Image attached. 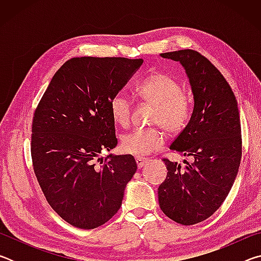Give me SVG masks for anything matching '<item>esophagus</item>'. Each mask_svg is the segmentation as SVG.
Segmentation results:
<instances>
[{"label":"esophagus","instance_id":"esophagus-1","mask_svg":"<svg viewBox=\"0 0 261 261\" xmlns=\"http://www.w3.org/2000/svg\"><path fill=\"white\" fill-rule=\"evenodd\" d=\"M136 162H137V166H138V168L140 169V168H143V167L148 162V159L137 156V158H136Z\"/></svg>","mask_w":261,"mask_h":261}]
</instances>
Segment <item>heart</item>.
Returning a JSON list of instances; mask_svg holds the SVG:
<instances>
[{
  "label": "heart",
  "instance_id": "1",
  "mask_svg": "<svg viewBox=\"0 0 261 261\" xmlns=\"http://www.w3.org/2000/svg\"><path fill=\"white\" fill-rule=\"evenodd\" d=\"M136 93L155 107L153 124L161 125L169 134L183 130L191 114V105L182 87L169 74L154 72L137 84ZM110 115L117 125L125 127L131 118V102L124 92H118L109 102ZM166 135L161 127L135 129L121 139L122 149L132 155H149L162 147Z\"/></svg>",
  "mask_w": 261,
  "mask_h": 261
}]
</instances>
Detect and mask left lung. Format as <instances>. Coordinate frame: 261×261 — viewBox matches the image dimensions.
<instances>
[{
    "label": "left lung",
    "mask_w": 261,
    "mask_h": 261,
    "mask_svg": "<svg viewBox=\"0 0 261 261\" xmlns=\"http://www.w3.org/2000/svg\"><path fill=\"white\" fill-rule=\"evenodd\" d=\"M161 56L182 64L194 106L169 147L192 161L184 160L183 167L163 159L168 173L158 189L159 204L168 218L191 226L213 215L235 182L242 158L240 112L231 87L200 53L182 49Z\"/></svg>",
    "instance_id": "8db88e82"
}]
</instances>
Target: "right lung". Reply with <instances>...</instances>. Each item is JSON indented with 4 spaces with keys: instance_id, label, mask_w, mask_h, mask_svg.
<instances>
[{
    "instance_id": "right-lung-1",
    "label": "right lung",
    "mask_w": 261,
    "mask_h": 261,
    "mask_svg": "<svg viewBox=\"0 0 261 261\" xmlns=\"http://www.w3.org/2000/svg\"><path fill=\"white\" fill-rule=\"evenodd\" d=\"M143 60L73 57L57 70L35 109L31 154L48 204L81 229L107 222L122 205L137 171L131 154L116 147L109 102L130 81Z\"/></svg>"
}]
</instances>
